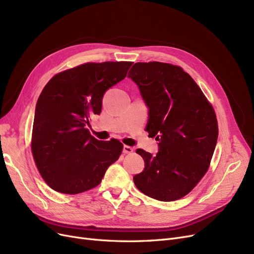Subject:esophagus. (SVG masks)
I'll list each match as a JSON object with an SVG mask.
<instances>
[{
    "mask_svg": "<svg viewBox=\"0 0 254 254\" xmlns=\"http://www.w3.org/2000/svg\"><path fill=\"white\" fill-rule=\"evenodd\" d=\"M124 153L125 154H129V153H131L134 151V148L133 147H130V146H128V145H125L124 146Z\"/></svg>",
    "mask_w": 254,
    "mask_h": 254,
    "instance_id": "obj_1",
    "label": "esophagus"
}]
</instances>
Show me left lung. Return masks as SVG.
<instances>
[{
	"label": "left lung",
	"instance_id": "1",
	"mask_svg": "<svg viewBox=\"0 0 254 254\" xmlns=\"http://www.w3.org/2000/svg\"><path fill=\"white\" fill-rule=\"evenodd\" d=\"M128 78L149 108L145 130L159 141L157 156L138 148L145 168L134 176L138 190L161 201L190 193L206 173L218 139L212 104L178 65L137 62Z\"/></svg>",
	"mask_w": 254,
	"mask_h": 254
}]
</instances>
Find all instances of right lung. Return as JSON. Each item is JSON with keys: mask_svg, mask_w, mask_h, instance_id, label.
Wrapping results in <instances>:
<instances>
[{"mask_svg": "<svg viewBox=\"0 0 254 254\" xmlns=\"http://www.w3.org/2000/svg\"><path fill=\"white\" fill-rule=\"evenodd\" d=\"M133 62H88L55 74L35 109L31 149L42 179L55 191L79 194L100 185L124 144L100 141L86 127L102 112L104 93L123 81Z\"/></svg>", "mask_w": 254, "mask_h": 254, "instance_id": "right-lung-1", "label": "right lung"}]
</instances>
